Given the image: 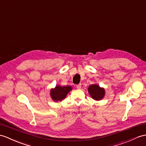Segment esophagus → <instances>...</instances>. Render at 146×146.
<instances>
[{"instance_id":"obj_1","label":"esophagus","mask_w":146,"mask_h":146,"mask_svg":"<svg viewBox=\"0 0 146 146\" xmlns=\"http://www.w3.org/2000/svg\"><path fill=\"white\" fill-rule=\"evenodd\" d=\"M81 84H79L76 85V87L78 88V89H80V88H81Z\"/></svg>"}]
</instances>
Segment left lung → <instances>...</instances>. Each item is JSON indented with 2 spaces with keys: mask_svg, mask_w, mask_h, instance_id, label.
Returning a JSON list of instances; mask_svg holds the SVG:
<instances>
[{
  "mask_svg": "<svg viewBox=\"0 0 146 146\" xmlns=\"http://www.w3.org/2000/svg\"><path fill=\"white\" fill-rule=\"evenodd\" d=\"M88 92L91 97L95 100H100L105 97V89L97 84L90 85L88 88Z\"/></svg>",
  "mask_w": 146,
  "mask_h": 146,
  "instance_id": "left-lung-1",
  "label": "left lung"
}]
</instances>
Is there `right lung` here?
<instances>
[{
	"label": "right lung",
	"instance_id": "add662e5",
	"mask_svg": "<svg viewBox=\"0 0 146 146\" xmlns=\"http://www.w3.org/2000/svg\"><path fill=\"white\" fill-rule=\"evenodd\" d=\"M72 87L67 85V86H60L56 85L54 88H52L50 91V95L53 101L58 102L64 100L70 91L72 90Z\"/></svg>",
	"mask_w": 146,
	"mask_h": 146
}]
</instances>
